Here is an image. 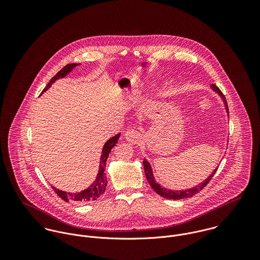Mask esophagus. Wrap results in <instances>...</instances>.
Here are the masks:
<instances>
[{
	"mask_svg": "<svg viewBox=\"0 0 260 260\" xmlns=\"http://www.w3.org/2000/svg\"><path fill=\"white\" fill-rule=\"evenodd\" d=\"M124 136H125V139L128 142H130V143H137L139 138H140L139 132H137L135 130H128V131H126Z\"/></svg>",
	"mask_w": 260,
	"mask_h": 260,
	"instance_id": "esophagus-1",
	"label": "esophagus"
}]
</instances>
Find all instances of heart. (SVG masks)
<instances>
[{"mask_svg":"<svg viewBox=\"0 0 260 260\" xmlns=\"http://www.w3.org/2000/svg\"><path fill=\"white\" fill-rule=\"evenodd\" d=\"M173 90H174V84L172 82H170V83H168L166 85V87L164 89V94L165 95H169V94H171L173 92Z\"/></svg>","mask_w":260,"mask_h":260,"instance_id":"1","label":"heart"}]
</instances>
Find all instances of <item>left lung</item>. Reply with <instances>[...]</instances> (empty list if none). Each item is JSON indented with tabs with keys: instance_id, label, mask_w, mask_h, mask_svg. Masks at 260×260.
Segmentation results:
<instances>
[{
	"instance_id": "left-lung-1",
	"label": "left lung",
	"mask_w": 260,
	"mask_h": 260,
	"mask_svg": "<svg viewBox=\"0 0 260 260\" xmlns=\"http://www.w3.org/2000/svg\"><path fill=\"white\" fill-rule=\"evenodd\" d=\"M210 88L218 94V96L221 98V100L223 101V104H224V107H225V110L227 113V116L228 115V107H227V102H226V99L224 97L221 91L218 89L217 86H215L214 84H212L210 86ZM143 165H144V171H145V175H146V178L148 180V183L150 186L153 188V190L160 196L164 197V198H167V199H173V200H179V199H183V198H187V197H192L193 195H195L196 193H198L200 190H202L205 186L207 185V183L211 180V178L214 176V174L216 173L217 171V168L216 167L211 173L210 175L205 179L203 180V182H201L200 184H198L197 186H194L192 188H188V189H183V190H173V189H168V188H165L164 186L160 185L156 180H155V177H154V174H153V169L150 165V163L148 162L147 159L144 158L143 160Z\"/></svg>"
}]
</instances>
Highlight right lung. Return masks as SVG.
Instances as JSON below:
<instances>
[{
  "label": "right lung",
  "mask_w": 260,
  "mask_h": 260,
  "mask_svg": "<svg viewBox=\"0 0 260 260\" xmlns=\"http://www.w3.org/2000/svg\"><path fill=\"white\" fill-rule=\"evenodd\" d=\"M81 64H68L66 65L63 69H61L57 74L55 75L50 82L48 83V85L46 86V88L43 90L42 94L44 92H46L52 84H54L57 80L65 78L67 75L69 74L75 67L79 66ZM120 137V133L111 137L103 146L102 149V153H101V157H100V165H99V170H98V174L96 176L95 181L89 186L88 188L80 191V192H76V193H71V192H66L63 190H60L54 186H52V188L54 189V191L58 194V196H60L63 200H65L66 202L69 201H73V202H80V203H87V202H91V201H95L97 200L100 196H102V194L105 192L106 186H107V179L105 176V167H106V161L109 157V154L111 152L112 148L114 146H116L118 139Z\"/></svg>",
  "instance_id": "right-lung-1"
}]
</instances>
